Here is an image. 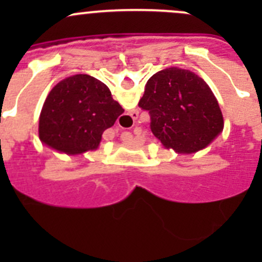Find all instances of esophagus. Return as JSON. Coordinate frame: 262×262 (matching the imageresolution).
Wrapping results in <instances>:
<instances>
[{
	"mask_svg": "<svg viewBox=\"0 0 262 262\" xmlns=\"http://www.w3.org/2000/svg\"><path fill=\"white\" fill-rule=\"evenodd\" d=\"M136 114H138V113H136ZM136 114H134V113H133V114H132V119H133V120H136V119H137V115Z\"/></svg>",
	"mask_w": 262,
	"mask_h": 262,
	"instance_id": "34e87169",
	"label": "esophagus"
}]
</instances>
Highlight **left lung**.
<instances>
[{"instance_id": "8db88e82", "label": "left lung", "mask_w": 262, "mask_h": 262, "mask_svg": "<svg viewBox=\"0 0 262 262\" xmlns=\"http://www.w3.org/2000/svg\"><path fill=\"white\" fill-rule=\"evenodd\" d=\"M138 106L149 114L156 138L179 153L203 149L223 129L212 90L189 70L171 67L153 75Z\"/></svg>"}]
</instances>
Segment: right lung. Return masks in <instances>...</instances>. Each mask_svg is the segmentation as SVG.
Wrapping results in <instances>:
<instances>
[{"label": "right lung", "mask_w": 262, "mask_h": 262, "mask_svg": "<svg viewBox=\"0 0 262 262\" xmlns=\"http://www.w3.org/2000/svg\"><path fill=\"white\" fill-rule=\"evenodd\" d=\"M124 113L109 87L89 75H75L55 84L47 96L39 136L54 149L82 153L96 149L105 129Z\"/></svg>", "instance_id": "add662e5"}]
</instances>
